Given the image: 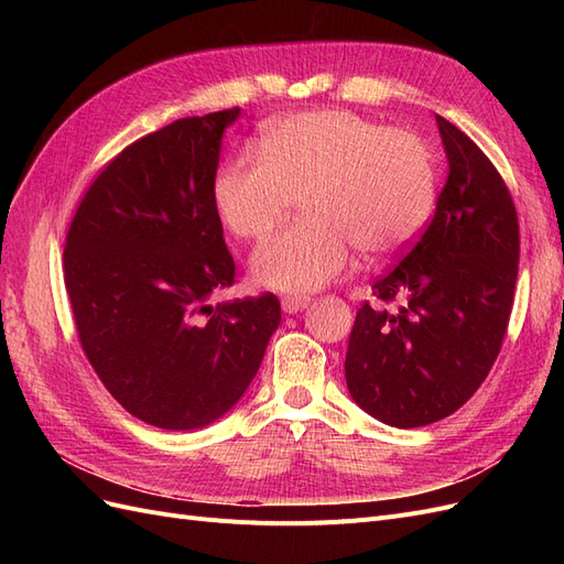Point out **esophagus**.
<instances>
[{
	"instance_id": "34e87169",
	"label": "esophagus",
	"mask_w": 564,
	"mask_h": 564,
	"mask_svg": "<svg viewBox=\"0 0 564 564\" xmlns=\"http://www.w3.org/2000/svg\"><path fill=\"white\" fill-rule=\"evenodd\" d=\"M305 308H308V299H305V296H284L282 299V311L289 313V315L301 313Z\"/></svg>"
}]
</instances>
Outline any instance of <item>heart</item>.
<instances>
[{"label": "heart", "instance_id": "1", "mask_svg": "<svg viewBox=\"0 0 564 564\" xmlns=\"http://www.w3.org/2000/svg\"><path fill=\"white\" fill-rule=\"evenodd\" d=\"M212 181L214 212L237 240H261L305 202L308 224L289 228L251 256V275L278 292H315L344 275L355 247L388 259L412 245L435 207V169L414 133L348 110L278 119L259 143Z\"/></svg>", "mask_w": 564, "mask_h": 564}]
</instances>
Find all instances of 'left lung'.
<instances>
[{
	"mask_svg": "<svg viewBox=\"0 0 564 564\" xmlns=\"http://www.w3.org/2000/svg\"><path fill=\"white\" fill-rule=\"evenodd\" d=\"M449 164L435 216L371 292L398 311H357L346 383L365 412L392 429L454 414L501 350L520 261L516 204L485 152L435 115Z\"/></svg>",
	"mask_w": 564,
	"mask_h": 564,
	"instance_id": "left-lung-1",
	"label": "left lung"
}]
</instances>
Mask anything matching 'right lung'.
<instances>
[{
	"instance_id": "right-lung-1",
	"label": "right lung",
	"mask_w": 564,
	"mask_h": 564,
	"mask_svg": "<svg viewBox=\"0 0 564 564\" xmlns=\"http://www.w3.org/2000/svg\"><path fill=\"white\" fill-rule=\"evenodd\" d=\"M240 108L183 117L98 174L65 237L79 344L129 414L195 431L237 404L282 319L275 294L212 303L235 261L212 204Z\"/></svg>"
}]
</instances>
